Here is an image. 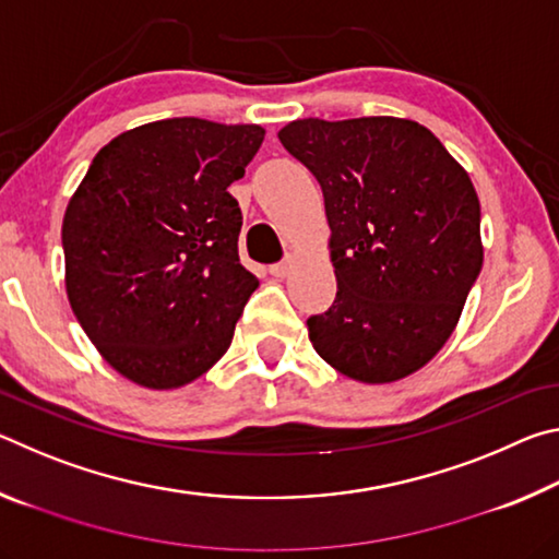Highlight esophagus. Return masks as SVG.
I'll return each mask as SVG.
<instances>
[{
	"label": "esophagus",
	"mask_w": 559,
	"mask_h": 559,
	"mask_svg": "<svg viewBox=\"0 0 559 559\" xmlns=\"http://www.w3.org/2000/svg\"><path fill=\"white\" fill-rule=\"evenodd\" d=\"M293 261H296V259H293L290 253H288V257L283 259L281 263H273V266H271V276H276V278H286L288 273H290V269H293Z\"/></svg>",
	"instance_id": "esophagus-1"
}]
</instances>
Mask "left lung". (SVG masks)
<instances>
[{
    "mask_svg": "<svg viewBox=\"0 0 559 559\" xmlns=\"http://www.w3.org/2000/svg\"><path fill=\"white\" fill-rule=\"evenodd\" d=\"M278 140L325 200L337 293L308 318L316 353L365 384L421 370L456 330L484 266L468 173L406 118H302Z\"/></svg>",
    "mask_w": 559,
    "mask_h": 559,
    "instance_id": "1",
    "label": "left lung"
}]
</instances>
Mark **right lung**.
<instances>
[{"label": "right lung", "instance_id": "add662e5", "mask_svg": "<svg viewBox=\"0 0 559 559\" xmlns=\"http://www.w3.org/2000/svg\"><path fill=\"white\" fill-rule=\"evenodd\" d=\"M261 126L167 118L112 138L63 214L66 293L103 359L147 390L194 382L229 349L259 278L226 187Z\"/></svg>", "mask_w": 559, "mask_h": 559}]
</instances>
